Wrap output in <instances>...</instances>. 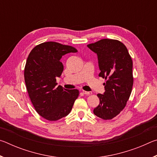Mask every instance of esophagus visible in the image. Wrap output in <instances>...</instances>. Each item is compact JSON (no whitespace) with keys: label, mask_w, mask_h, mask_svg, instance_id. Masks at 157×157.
<instances>
[{"label":"esophagus","mask_w":157,"mask_h":157,"mask_svg":"<svg viewBox=\"0 0 157 157\" xmlns=\"http://www.w3.org/2000/svg\"><path fill=\"white\" fill-rule=\"evenodd\" d=\"M82 93H83L84 95H89L92 94L91 91H84V90L82 91Z\"/></svg>","instance_id":"34e87169"}]
</instances>
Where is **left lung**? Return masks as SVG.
I'll return each instance as SVG.
<instances>
[{"mask_svg":"<svg viewBox=\"0 0 157 157\" xmlns=\"http://www.w3.org/2000/svg\"><path fill=\"white\" fill-rule=\"evenodd\" d=\"M98 55L99 76L105 78V91L98 94L100 104L94 113L103 120H111L121 113L131 95L134 78L132 59L120 41L103 39L87 45Z\"/></svg>","mask_w":157,"mask_h":157,"instance_id":"8db88e82","label":"left lung"}]
</instances>
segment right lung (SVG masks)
Returning <instances> with one entry per match:
<instances>
[{
  "mask_svg": "<svg viewBox=\"0 0 157 157\" xmlns=\"http://www.w3.org/2000/svg\"><path fill=\"white\" fill-rule=\"evenodd\" d=\"M77 52L71 46L48 41L37 45L28 55L24 69L26 89L36 112L48 121L68 115L78 97V89H66L56 82L63 70L61 58Z\"/></svg>",
  "mask_w": 157,
  "mask_h": 157,
  "instance_id": "1",
  "label": "right lung"
}]
</instances>
